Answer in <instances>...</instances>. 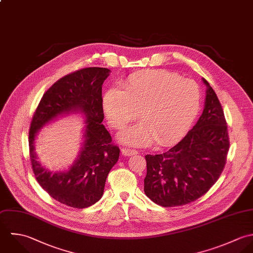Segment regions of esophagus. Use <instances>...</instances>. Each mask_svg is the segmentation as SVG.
<instances>
[{"mask_svg":"<svg viewBox=\"0 0 253 253\" xmlns=\"http://www.w3.org/2000/svg\"><path fill=\"white\" fill-rule=\"evenodd\" d=\"M121 152L125 156H131V155L138 154V152L136 150H130V149H122Z\"/></svg>","mask_w":253,"mask_h":253,"instance_id":"obj_1","label":"esophagus"}]
</instances>
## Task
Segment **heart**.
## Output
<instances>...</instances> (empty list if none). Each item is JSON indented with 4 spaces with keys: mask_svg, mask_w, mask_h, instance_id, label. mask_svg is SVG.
Here are the masks:
<instances>
[{
    "mask_svg": "<svg viewBox=\"0 0 253 253\" xmlns=\"http://www.w3.org/2000/svg\"><path fill=\"white\" fill-rule=\"evenodd\" d=\"M200 105L199 85L166 70L136 72L121 84V90L109 89L102 98L103 112L115 129L124 128L139 111L142 121L118 136L121 143L135 147L178 141L191 127Z\"/></svg>",
    "mask_w": 253,
    "mask_h": 253,
    "instance_id": "obj_1",
    "label": "heart"
}]
</instances>
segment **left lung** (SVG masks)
<instances>
[{"label": "left lung", "mask_w": 253, "mask_h": 253, "mask_svg": "<svg viewBox=\"0 0 253 253\" xmlns=\"http://www.w3.org/2000/svg\"><path fill=\"white\" fill-rule=\"evenodd\" d=\"M197 124L169 151L147 154L145 194L164 207L200 199L219 179L229 151L227 123L221 103L209 83Z\"/></svg>", "instance_id": "8db88e82"}]
</instances>
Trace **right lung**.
<instances>
[{"mask_svg":"<svg viewBox=\"0 0 253 253\" xmlns=\"http://www.w3.org/2000/svg\"><path fill=\"white\" fill-rule=\"evenodd\" d=\"M109 73L108 68L88 67L62 77L44 94L32 118L29 152L36 180L52 199L70 207L86 208L99 202L106 177L119 158V148L112 145L101 123V86ZM69 114L84 118V142L69 169L53 172L39 162L35 141L46 125Z\"/></svg>","mask_w":253,"mask_h":253,"instance_id":"add662e5","label":"right lung"}]
</instances>
